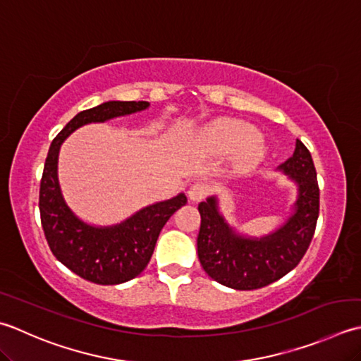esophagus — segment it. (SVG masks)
<instances>
[{"instance_id": "esophagus-1", "label": "esophagus", "mask_w": 361, "mask_h": 361, "mask_svg": "<svg viewBox=\"0 0 361 361\" xmlns=\"http://www.w3.org/2000/svg\"><path fill=\"white\" fill-rule=\"evenodd\" d=\"M209 193V185L204 182H195L193 185H190L187 195H188V200L191 202H200L202 201L205 196Z\"/></svg>"}]
</instances>
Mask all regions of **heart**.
I'll list each match as a JSON object with an SVG mask.
<instances>
[{"label":"heart","instance_id":"b5f03b06","mask_svg":"<svg viewBox=\"0 0 361 361\" xmlns=\"http://www.w3.org/2000/svg\"><path fill=\"white\" fill-rule=\"evenodd\" d=\"M209 134L213 143L221 149L237 151L235 164L240 170H251L268 156V145L249 123L223 118L212 124Z\"/></svg>","mask_w":361,"mask_h":361}]
</instances>
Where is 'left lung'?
<instances>
[{"label": "left lung", "instance_id": "left-lung-1", "mask_svg": "<svg viewBox=\"0 0 361 361\" xmlns=\"http://www.w3.org/2000/svg\"><path fill=\"white\" fill-rule=\"evenodd\" d=\"M296 185L285 221L268 233L240 232L227 221L216 195L197 205V257L213 281L233 290H257L288 274L307 252L319 213V188L310 152L296 140L293 156L277 166Z\"/></svg>", "mask_w": 361, "mask_h": 361}]
</instances>
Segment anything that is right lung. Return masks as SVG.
<instances>
[{
	"label": "right lung",
	"mask_w": 361,
	"mask_h": 361,
	"mask_svg": "<svg viewBox=\"0 0 361 361\" xmlns=\"http://www.w3.org/2000/svg\"><path fill=\"white\" fill-rule=\"evenodd\" d=\"M148 107V101H106L79 112L49 146L39 200L43 231L56 259L93 283L118 285L142 273L151 260L160 231L173 213L187 204V196L179 193L149 204L116 224L87 223L63 197L59 182V152L65 140L85 124L106 123Z\"/></svg>",
	"instance_id": "add662e5"
}]
</instances>
